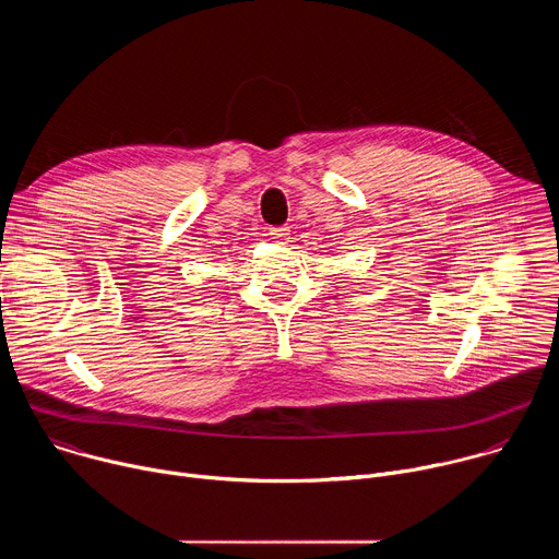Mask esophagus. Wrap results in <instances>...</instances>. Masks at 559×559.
<instances>
[{
  "label": "esophagus",
  "instance_id": "esophagus-1",
  "mask_svg": "<svg viewBox=\"0 0 559 559\" xmlns=\"http://www.w3.org/2000/svg\"><path fill=\"white\" fill-rule=\"evenodd\" d=\"M270 238L272 241H276V243H285L287 241V236H289V229L287 227H270Z\"/></svg>",
  "mask_w": 559,
  "mask_h": 559
}]
</instances>
